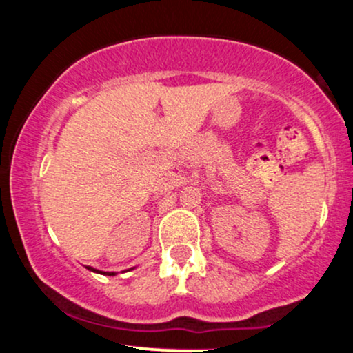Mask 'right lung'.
<instances>
[{"mask_svg": "<svg viewBox=\"0 0 353 353\" xmlns=\"http://www.w3.org/2000/svg\"><path fill=\"white\" fill-rule=\"evenodd\" d=\"M89 270H92V272H99V270H96V269H92V267H88ZM99 274H104V275H116L114 272H99Z\"/></svg>", "mask_w": 353, "mask_h": 353, "instance_id": "obj_1", "label": "right lung"}]
</instances>
